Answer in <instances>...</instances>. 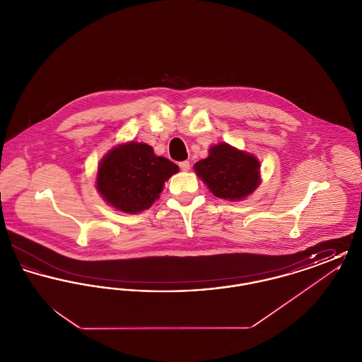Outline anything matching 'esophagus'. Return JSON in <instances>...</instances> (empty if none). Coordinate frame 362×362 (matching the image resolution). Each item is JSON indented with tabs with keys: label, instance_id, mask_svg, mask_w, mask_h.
Returning a JSON list of instances; mask_svg holds the SVG:
<instances>
[{
	"label": "esophagus",
	"instance_id": "obj_1",
	"mask_svg": "<svg viewBox=\"0 0 362 362\" xmlns=\"http://www.w3.org/2000/svg\"><path fill=\"white\" fill-rule=\"evenodd\" d=\"M179 167H180L182 171H189V163L187 160H186V161H180V163H179Z\"/></svg>",
	"mask_w": 362,
	"mask_h": 362
}]
</instances>
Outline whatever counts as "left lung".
I'll use <instances>...</instances> for the list:
<instances>
[{
    "label": "left lung",
    "mask_w": 362,
    "mask_h": 362,
    "mask_svg": "<svg viewBox=\"0 0 362 362\" xmlns=\"http://www.w3.org/2000/svg\"><path fill=\"white\" fill-rule=\"evenodd\" d=\"M194 170L209 189L223 199H243L258 187L257 157L240 152L228 144L210 148L209 156L195 163Z\"/></svg>",
    "instance_id": "obj_1"
}]
</instances>
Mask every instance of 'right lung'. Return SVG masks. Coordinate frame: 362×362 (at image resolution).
Listing matches in <instances>:
<instances>
[{"label":"right lung","mask_w":362,"mask_h":362,"mask_svg":"<svg viewBox=\"0 0 362 362\" xmlns=\"http://www.w3.org/2000/svg\"><path fill=\"white\" fill-rule=\"evenodd\" d=\"M177 171L171 160L156 156L152 146L129 142L104 157L96 185L110 205L124 213H138L151 207L165 180Z\"/></svg>","instance_id":"obj_1"}]
</instances>
